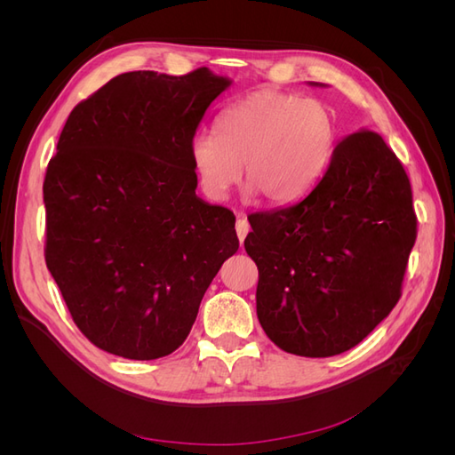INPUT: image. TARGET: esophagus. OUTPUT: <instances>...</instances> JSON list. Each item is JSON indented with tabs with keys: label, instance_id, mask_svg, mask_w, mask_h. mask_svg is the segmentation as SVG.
Wrapping results in <instances>:
<instances>
[{
	"label": "esophagus",
	"instance_id": "esophagus-1",
	"mask_svg": "<svg viewBox=\"0 0 455 455\" xmlns=\"http://www.w3.org/2000/svg\"><path fill=\"white\" fill-rule=\"evenodd\" d=\"M235 229H237V237H239V241L243 243V241H244V237H246V233H249V229H251V226H249V220H246V216H244V214H237V226H235Z\"/></svg>",
	"mask_w": 455,
	"mask_h": 455
}]
</instances>
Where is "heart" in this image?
I'll return each mask as SVG.
<instances>
[{
  "label": "heart",
  "instance_id": "obj_1",
  "mask_svg": "<svg viewBox=\"0 0 455 455\" xmlns=\"http://www.w3.org/2000/svg\"><path fill=\"white\" fill-rule=\"evenodd\" d=\"M336 146V119L315 99L258 91L216 117V134L196 132L188 157L211 201L228 199L241 178L269 203L301 197L326 171Z\"/></svg>",
  "mask_w": 455,
  "mask_h": 455
}]
</instances>
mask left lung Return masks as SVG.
<instances>
[{"label": "left lung", "mask_w": 455, "mask_h": 455, "mask_svg": "<svg viewBox=\"0 0 455 455\" xmlns=\"http://www.w3.org/2000/svg\"><path fill=\"white\" fill-rule=\"evenodd\" d=\"M249 222L258 321L286 353L347 351L401 298L418 220L403 163L378 132L346 136L304 199Z\"/></svg>", "instance_id": "8db88e82"}]
</instances>
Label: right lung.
Listing matches in <instances>:
<instances>
[{
    "label": "right lung",
    "instance_id": "obj_1",
    "mask_svg": "<svg viewBox=\"0 0 455 455\" xmlns=\"http://www.w3.org/2000/svg\"><path fill=\"white\" fill-rule=\"evenodd\" d=\"M229 85L209 68L127 72L68 116L44 182L45 261L96 347L132 361L176 351L237 252L235 216L196 196L188 157Z\"/></svg>",
    "mask_w": 455,
    "mask_h": 455
}]
</instances>
